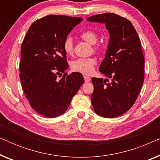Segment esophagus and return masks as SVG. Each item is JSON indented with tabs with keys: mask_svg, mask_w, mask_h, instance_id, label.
Here are the masks:
<instances>
[{
	"mask_svg": "<svg viewBox=\"0 0 160 160\" xmlns=\"http://www.w3.org/2000/svg\"><path fill=\"white\" fill-rule=\"evenodd\" d=\"M84 81L85 82H89L91 81V78L89 77V76H84Z\"/></svg>",
	"mask_w": 160,
	"mask_h": 160,
	"instance_id": "1",
	"label": "esophagus"
}]
</instances>
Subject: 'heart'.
I'll return each mask as SVG.
<instances>
[{
  "label": "heart",
  "instance_id": "b5f03b06",
  "mask_svg": "<svg viewBox=\"0 0 160 160\" xmlns=\"http://www.w3.org/2000/svg\"><path fill=\"white\" fill-rule=\"evenodd\" d=\"M81 38L89 44H95L98 41V35L92 30H86L81 34ZM100 46H97L95 50H100ZM63 49L65 54L71 55L73 52V42L71 37H67L63 43ZM97 64V60L95 58H78L74 60L71 64L73 71L79 72L83 74H90L93 72L95 65Z\"/></svg>",
  "mask_w": 160,
  "mask_h": 160
}]
</instances>
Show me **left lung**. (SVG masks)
<instances>
[{
  "label": "left lung",
  "instance_id": "left-lung-1",
  "mask_svg": "<svg viewBox=\"0 0 160 160\" xmlns=\"http://www.w3.org/2000/svg\"><path fill=\"white\" fill-rule=\"evenodd\" d=\"M87 20L105 24L110 36L99 70L111 82L92 78V104L100 117H117L132 106L143 86L145 61L141 41L132 24L113 13L94 15Z\"/></svg>",
  "mask_w": 160,
  "mask_h": 160
}]
</instances>
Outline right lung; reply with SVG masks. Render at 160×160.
I'll list each match as a JSON object with an SVG mask.
<instances>
[{
    "label": "right lung",
    "instance_id": "obj_1",
    "mask_svg": "<svg viewBox=\"0 0 160 160\" xmlns=\"http://www.w3.org/2000/svg\"><path fill=\"white\" fill-rule=\"evenodd\" d=\"M83 20L80 17L48 15L30 26L21 47L20 82L30 106L46 117H59L84 82L82 73L58 75L68 68L63 43Z\"/></svg>",
    "mask_w": 160,
    "mask_h": 160
}]
</instances>
